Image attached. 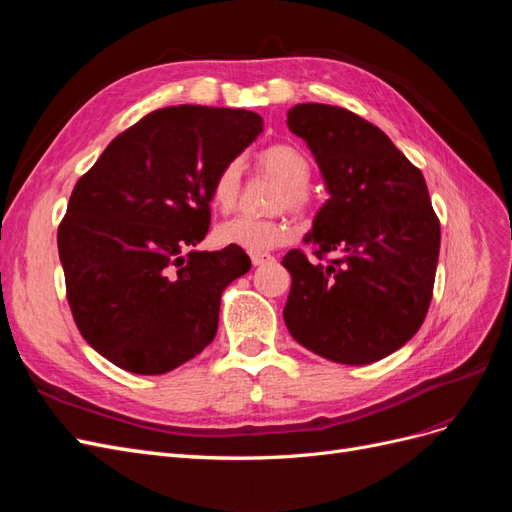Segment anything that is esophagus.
Listing matches in <instances>:
<instances>
[{"mask_svg": "<svg viewBox=\"0 0 512 512\" xmlns=\"http://www.w3.org/2000/svg\"><path fill=\"white\" fill-rule=\"evenodd\" d=\"M250 258H252V265H254V267H260V265H265V262H271V260H273V256L267 254V252H252Z\"/></svg>", "mask_w": 512, "mask_h": 512, "instance_id": "esophagus-1", "label": "esophagus"}]
</instances>
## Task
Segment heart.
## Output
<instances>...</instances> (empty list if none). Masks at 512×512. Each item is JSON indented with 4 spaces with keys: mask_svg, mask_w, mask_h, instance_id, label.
<instances>
[{
    "mask_svg": "<svg viewBox=\"0 0 512 512\" xmlns=\"http://www.w3.org/2000/svg\"><path fill=\"white\" fill-rule=\"evenodd\" d=\"M258 166L269 173L273 179L284 185V192L280 196V205L288 209L305 213L312 205V196H309L305 185L312 179V164L307 156L292 145L277 143L258 153ZM241 177L243 168L239 160L226 162L211 183V200L213 205L230 211L235 207L239 192H241ZM294 235V228L288 220L282 218H250V215H237L222 222L215 230V239L222 245H235L247 252H267L273 247H280L288 243Z\"/></svg>",
    "mask_w": 512,
    "mask_h": 512,
    "instance_id": "1",
    "label": "heart"
}]
</instances>
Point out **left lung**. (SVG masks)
Here are the masks:
<instances>
[{
  "instance_id": "1",
  "label": "left lung",
  "mask_w": 512,
  "mask_h": 512,
  "mask_svg": "<svg viewBox=\"0 0 512 512\" xmlns=\"http://www.w3.org/2000/svg\"><path fill=\"white\" fill-rule=\"evenodd\" d=\"M288 128L307 143L331 194L305 243L290 250V335L324 359L367 365L421 329L433 297L440 220L427 183L389 136L346 108L297 104ZM337 253L327 263L323 256Z\"/></svg>"
}]
</instances>
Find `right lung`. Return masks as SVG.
Segmentation results:
<instances>
[{"label": "right lung", "instance_id": "1", "mask_svg": "<svg viewBox=\"0 0 512 512\" xmlns=\"http://www.w3.org/2000/svg\"><path fill=\"white\" fill-rule=\"evenodd\" d=\"M260 132L262 117L241 108H160L76 181L57 230L66 297L113 365L158 376L213 342L222 292L252 262L235 245L192 247L209 230L215 173Z\"/></svg>", "mask_w": 512, "mask_h": 512}]
</instances>
